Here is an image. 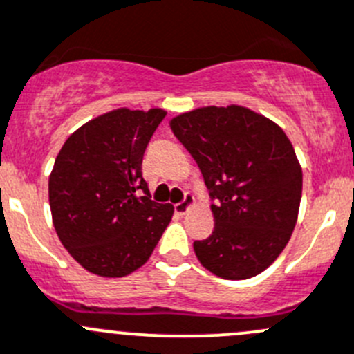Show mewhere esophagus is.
Here are the masks:
<instances>
[{
	"label": "esophagus",
	"mask_w": 354,
	"mask_h": 354,
	"mask_svg": "<svg viewBox=\"0 0 354 354\" xmlns=\"http://www.w3.org/2000/svg\"><path fill=\"white\" fill-rule=\"evenodd\" d=\"M192 204H194V195H192L190 192H185L183 201L178 202V204H174V212H178V214H185Z\"/></svg>",
	"instance_id": "esophagus-1"
}]
</instances>
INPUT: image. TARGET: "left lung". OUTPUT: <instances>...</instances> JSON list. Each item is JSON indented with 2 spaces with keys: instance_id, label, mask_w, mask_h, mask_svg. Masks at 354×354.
<instances>
[{
  "instance_id": "obj_1",
  "label": "left lung",
  "mask_w": 354,
  "mask_h": 354,
  "mask_svg": "<svg viewBox=\"0 0 354 354\" xmlns=\"http://www.w3.org/2000/svg\"><path fill=\"white\" fill-rule=\"evenodd\" d=\"M204 176L214 230L195 240L204 268L226 280L266 270L289 242L303 192L292 143L270 119L236 107H205L171 121Z\"/></svg>"
}]
</instances>
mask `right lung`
I'll list each match as a JSON object with an SVG mask.
<instances>
[{
	"mask_svg": "<svg viewBox=\"0 0 354 354\" xmlns=\"http://www.w3.org/2000/svg\"><path fill=\"white\" fill-rule=\"evenodd\" d=\"M166 112L118 109L72 133L50 174L53 226L82 268L126 277L147 263L173 216L143 180L147 145Z\"/></svg>",
	"mask_w": 354,
	"mask_h": 354,
	"instance_id": "1",
	"label": "right lung"
}]
</instances>
